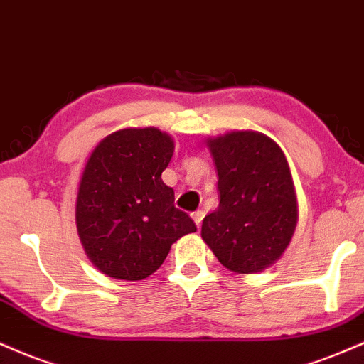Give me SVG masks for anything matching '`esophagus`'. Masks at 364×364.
I'll use <instances>...</instances> for the list:
<instances>
[{
  "label": "esophagus",
  "mask_w": 364,
  "mask_h": 364,
  "mask_svg": "<svg viewBox=\"0 0 364 364\" xmlns=\"http://www.w3.org/2000/svg\"><path fill=\"white\" fill-rule=\"evenodd\" d=\"M192 220H194V223L198 228H200V225H203V220H204V211H200V209H198V211L192 213Z\"/></svg>",
  "instance_id": "34e87169"
}]
</instances>
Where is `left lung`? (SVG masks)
<instances>
[{"label":"left lung","mask_w":364,"mask_h":364,"mask_svg":"<svg viewBox=\"0 0 364 364\" xmlns=\"http://www.w3.org/2000/svg\"><path fill=\"white\" fill-rule=\"evenodd\" d=\"M220 206L203 221V240L230 271L259 272L281 257L298 221L288 161L272 139L237 131L209 139Z\"/></svg>","instance_id":"8db88e82"}]
</instances>
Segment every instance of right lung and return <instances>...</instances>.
<instances>
[{"mask_svg": "<svg viewBox=\"0 0 364 364\" xmlns=\"http://www.w3.org/2000/svg\"><path fill=\"white\" fill-rule=\"evenodd\" d=\"M173 148L168 134L144 127L107 136L90 155L76 226L90 260L109 277L144 279L164 264L173 242L198 230L161 181Z\"/></svg>", "mask_w": 364, "mask_h": 364, "instance_id": "add662e5", "label": "right lung"}]
</instances>
